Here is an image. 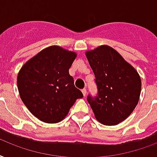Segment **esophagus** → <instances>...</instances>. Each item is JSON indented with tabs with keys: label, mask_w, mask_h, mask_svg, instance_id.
Instances as JSON below:
<instances>
[{
	"label": "esophagus",
	"mask_w": 157,
	"mask_h": 157,
	"mask_svg": "<svg viewBox=\"0 0 157 157\" xmlns=\"http://www.w3.org/2000/svg\"><path fill=\"white\" fill-rule=\"evenodd\" d=\"M82 94H83V96H86V94H87V90H86V88H83V89H82Z\"/></svg>",
	"instance_id": "obj_1"
}]
</instances>
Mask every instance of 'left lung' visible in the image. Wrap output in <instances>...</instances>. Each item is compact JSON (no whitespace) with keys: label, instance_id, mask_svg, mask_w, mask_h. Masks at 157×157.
I'll list each match as a JSON object with an SVG mask.
<instances>
[{"label":"left lung","instance_id":"1","mask_svg":"<svg viewBox=\"0 0 157 157\" xmlns=\"http://www.w3.org/2000/svg\"><path fill=\"white\" fill-rule=\"evenodd\" d=\"M86 56L98 88L97 95L88 94L87 101L99 122L118 124L129 116L138 104L140 77L132 65L108 46L87 52Z\"/></svg>","mask_w":157,"mask_h":157}]
</instances>
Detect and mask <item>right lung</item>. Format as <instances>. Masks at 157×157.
<instances>
[{
  "instance_id": "obj_1",
  "label": "right lung",
  "mask_w": 157,
  "mask_h": 157,
  "mask_svg": "<svg viewBox=\"0 0 157 157\" xmlns=\"http://www.w3.org/2000/svg\"><path fill=\"white\" fill-rule=\"evenodd\" d=\"M76 54L56 46L42 50L21 68L17 84L29 111L45 123L55 124L67 115L83 97L69 70Z\"/></svg>"
}]
</instances>
